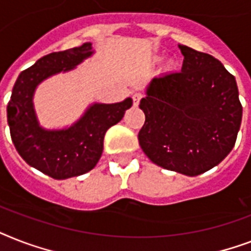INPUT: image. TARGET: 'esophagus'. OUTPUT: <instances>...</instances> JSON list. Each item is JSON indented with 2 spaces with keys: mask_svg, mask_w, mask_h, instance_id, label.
<instances>
[{
  "mask_svg": "<svg viewBox=\"0 0 251 251\" xmlns=\"http://www.w3.org/2000/svg\"><path fill=\"white\" fill-rule=\"evenodd\" d=\"M142 98H143V94H142V92H135V94L133 95V104H134V105L137 106L138 104H139V101L142 100Z\"/></svg>",
  "mask_w": 251,
  "mask_h": 251,
  "instance_id": "obj_1",
  "label": "esophagus"
}]
</instances>
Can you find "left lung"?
Here are the masks:
<instances>
[{
	"label": "left lung",
	"instance_id": "left-lung-1",
	"mask_svg": "<svg viewBox=\"0 0 251 251\" xmlns=\"http://www.w3.org/2000/svg\"><path fill=\"white\" fill-rule=\"evenodd\" d=\"M181 72L153 78L139 108L143 152L159 167L186 176L210 171L232 151L242 118L234 76L215 57L178 45Z\"/></svg>",
	"mask_w": 251,
	"mask_h": 251
}]
</instances>
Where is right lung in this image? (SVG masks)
<instances>
[{"mask_svg":"<svg viewBox=\"0 0 251 251\" xmlns=\"http://www.w3.org/2000/svg\"><path fill=\"white\" fill-rule=\"evenodd\" d=\"M92 54L91 43L53 52L19 74L7 104L10 135L18 153L37 171L54 179L84 175L98 164L102 153L104 135L120 122L131 99L116 104H94L79 121L64 130H44L33 110L35 88L48 76L68 72Z\"/></svg>","mask_w":251,"mask_h":251,"instance_id":"add662e5","label":"right lung"}]
</instances>
